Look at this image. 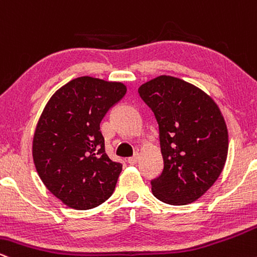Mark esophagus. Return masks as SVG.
Here are the masks:
<instances>
[{
    "instance_id": "obj_1",
    "label": "esophagus",
    "mask_w": 257,
    "mask_h": 257,
    "mask_svg": "<svg viewBox=\"0 0 257 257\" xmlns=\"http://www.w3.org/2000/svg\"><path fill=\"white\" fill-rule=\"evenodd\" d=\"M138 158H140V156H138V154H135V155L132 156V158H128L127 162H128L130 165H136L138 162Z\"/></svg>"
}]
</instances>
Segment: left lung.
<instances>
[{
    "mask_svg": "<svg viewBox=\"0 0 257 257\" xmlns=\"http://www.w3.org/2000/svg\"><path fill=\"white\" fill-rule=\"evenodd\" d=\"M159 125L164 168L152 179L153 195L172 206L200 198L225 166L228 135L209 96L191 84L161 75L138 89Z\"/></svg>",
    "mask_w": 257,
    "mask_h": 257,
    "instance_id": "8db88e82",
    "label": "left lung"
}]
</instances>
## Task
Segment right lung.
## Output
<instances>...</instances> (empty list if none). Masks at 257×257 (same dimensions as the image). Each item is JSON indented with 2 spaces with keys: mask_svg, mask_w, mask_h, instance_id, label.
<instances>
[{
  "mask_svg": "<svg viewBox=\"0 0 257 257\" xmlns=\"http://www.w3.org/2000/svg\"><path fill=\"white\" fill-rule=\"evenodd\" d=\"M126 86L97 78H75L51 96L35 131L32 155L42 182L78 210L103 203L122 165L109 159L99 123Z\"/></svg>",
  "mask_w": 257,
  "mask_h": 257,
  "instance_id": "obj_1",
  "label": "right lung"
}]
</instances>
